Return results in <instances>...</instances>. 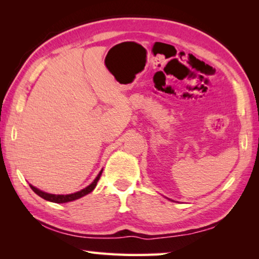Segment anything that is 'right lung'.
<instances>
[{
    "mask_svg": "<svg viewBox=\"0 0 259 259\" xmlns=\"http://www.w3.org/2000/svg\"><path fill=\"white\" fill-rule=\"evenodd\" d=\"M102 172H103V169L100 170V172L97 175V177L95 178V181L91 183L89 186H87L85 188H83V190L78 191V192L72 193V194H66V195H64V194H50V193H47V192H43L41 190H38V188L34 187L33 185H30V184H29V186L35 193H36L38 196H41L42 199H45L47 201H50V202H55V203H66V202H71V201L80 199V198H82V196H84V195L89 194V193L93 192L95 190L96 185H97L100 176H102Z\"/></svg>",
    "mask_w": 259,
    "mask_h": 259,
    "instance_id": "obj_1",
    "label": "right lung"
}]
</instances>
